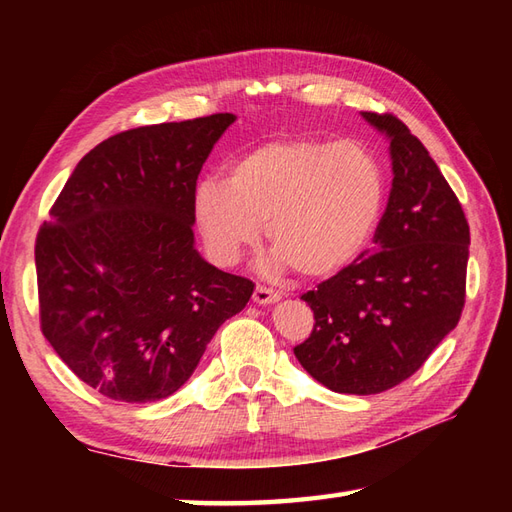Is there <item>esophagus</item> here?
<instances>
[{
    "mask_svg": "<svg viewBox=\"0 0 512 512\" xmlns=\"http://www.w3.org/2000/svg\"><path fill=\"white\" fill-rule=\"evenodd\" d=\"M279 299H281L279 292L264 288V286H257L253 292V301L259 303V306H270V303H277Z\"/></svg>",
    "mask_w": 512,
    "mask_h": 512,
    "instance_id": "esophagus-1",
    "label": "esophagus"
}]
</instances>
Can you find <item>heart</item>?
<instances>
[{
  "instance_id": "1",
  "label": "heart",
  "mask_w": 512,
  "mask_h": 512,
  "mask_svg": "<svg viewBox=\"0 0 512 512\" xmlns=\"http://www.w3.org/2000/svg\"><path fill=\"white\" fill-rule=\"evenodd\" d=\"M385 202L387 173L372 149L299 136L250 149L226 180H200L193 220L215 264H237L266 224L268 268L323 279L363 253Z\"/></svg>"
}]
</instances>
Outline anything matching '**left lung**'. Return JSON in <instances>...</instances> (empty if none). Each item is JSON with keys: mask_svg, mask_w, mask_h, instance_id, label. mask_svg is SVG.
Returning a JSON list of instances; mask_svg holds the SVG:
<instances>
[{"mask_svg": "<svg viewBox=\"0 0 512 512\" xmlns=\"http://www.w3.org/2000/svg\"><path fill=\"white\" fill-rule=\"evenodd\" d=\"M389 140L391 191L369 255L301 299L314 330L295 347L306 372L339 394L369 396L418 372L460 321L469 222L405 123L361 112Z\"/></svg>", "mask_w": 512, "mask_h": 512, "instance_id": "obj_1", "label": "left lung"}]
</instances>
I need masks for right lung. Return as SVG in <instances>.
Masks as SVG:
<instances>
[{"label": "right lung", "instance_id": "1", "mask_svg": "<svg viewBox=\"0 0 512 512\" xmlns=\"http://www.w3.org/2000/svg\"><path fill=\"white\" fill-rule=\"evenodd\" d=\"M235 114L129 129L81 158L35 246L41 330L85 385L156 402L255 284L195 248L193 191Z\"/></svg>", "mask_w": 512, "mask_h": 512}]
</instances>
